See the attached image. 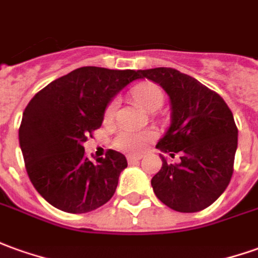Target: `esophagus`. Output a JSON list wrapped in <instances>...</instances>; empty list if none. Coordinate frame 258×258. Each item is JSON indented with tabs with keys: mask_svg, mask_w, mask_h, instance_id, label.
Returning a JSON list of instances; mask_svg holds the SVG:
<instances>
[{
	"mask_svg": "<svg viewBox=\"0 0 258 258\" xmlns=\"http://www.w3.org/2000/svg\"><path fill=\"white\" fill-rule=\"evenodd\" d=\"M142 157L140 156H127V161H129V164H135V163H139Z\"/></svg>",
	"mask_w": 258,
	"mask_h": 258,
	"instance_id": "1",
	"label": "esophagus"
}]
</instances>
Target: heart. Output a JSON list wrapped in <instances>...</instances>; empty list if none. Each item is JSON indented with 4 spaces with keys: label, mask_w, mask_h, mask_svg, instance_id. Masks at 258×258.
Returning a JSON list of instances; mask_svg holds the SVG:
<instances>
[{
    "label": "heart",
    "mask_w": 258,
    "mask_h": 258,
    "mask_svg": "<svg viewBox=\"0 0 258 258\" xmlns=\"http://www.w3.org/2000/svg\"><path fill=\"white\" fill-rule=\"evenodd\" d=\"M132 98L146 111H157L163 105V91L161 88L154 84L139 85L132 91ZM118 108L116 101H111L105 108V119H112ZM156 133L153 131H132L123 129L116 135L113 140V146L118 150L125 153H140L152 139H154Z\"/></svg>",
    "instance_id": "obj_1"
}]
</instances>
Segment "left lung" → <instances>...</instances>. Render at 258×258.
Instances as JSON below:
<instances>
[{
    "label": "left lung",
    "instance_id": "8db88e82",
    "mask_svg": "<svg viewBox=\"0 0 258 258\" xmlns=\"http://www.w3.org/2000/svg\"><path fill=\"white\" fill-rule=\"evenodd\" d=\"M163 87L171 102V126L157 149L181 153L178 164L161 156L163 166L152 178L153 191L178 212H200L221 197L233 174L237 126L218 92L171 67L138 70Z\"/></svg>",
    "mask_w": 258,
    "mask_h": 258
}]
</instances>
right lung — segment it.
<instances>
[{
    "label": "right lung",
    "instance_id": "right-lung-1",
    "mask_svg": "<svg viewBox=\"0 0 258 258\" xmlns=\"http://www.w3.org/2000/svg\"><path fill=\"white\" fill-rule=\"evenodd\" d=\"M138 78L135 70L87 66L51 81L29 101L19 145L29 180L50 205L85 214L113 197L126 157L109 149L91 161L83 143L101 127L108 102Z\"/></svg>",
    "mask_w": 258,
    "mask_h": 258
}]
</instances>
